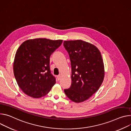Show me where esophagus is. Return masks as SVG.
<instances>
[{"mask_svg":"<svg viewBox=\"0 0 131 131\" xmlns=\"http://www.w3.org/2000/svg\"><path fill=\"white\" fill-rule=\"evenodd\" d=\"M61 75H58V76H57V79H58V81L60 80H61Z\"/></svg>","mask_w":131,"mask_h":131,"instance_id":"34e87169","label":"esophagus"}]
</instances>
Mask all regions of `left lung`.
<instances>
[{"mask_svg":"<svg viewBox=\"0 0 131 131\" xmlns=\"http://www.w3.org/2000/svg\"><path fill=\"white\" fill-rule=\"evenodd\" d=\"M71 61L72 83L64 90L72 101L79 103L90 98L102 84L105 70L99 49L82 40L64 41Z\"/></svg>","mask_w":131,"mask_h":131,"instance_id":"8db88e82","label":"left lung"}]
</instances>
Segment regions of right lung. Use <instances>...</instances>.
<instances>
[{"label":"right lung","mask_w":131,"mask_h":131,"mask_svg":"<svg viewBox=\"0 0 131 131\" xmlns=\"http://www.w3.org/2000/svg\"><path fill=\"white\" fill-rule=\"evenodd\" d=\"M62 40L35 38L24 41L18 49L13 62V73L21 90L38 98L47 95L55 84L51 74L50 57Z\"/></svg>","instance_id":"add662e5"}]
</instances>
